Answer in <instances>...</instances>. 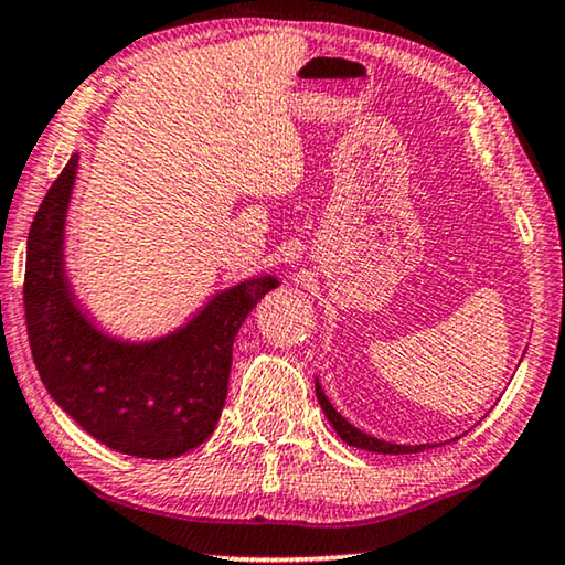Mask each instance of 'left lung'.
<instances>
[{
    "mask_svg": "<svg viewBox=\"0 0 565 565\" xmlns=\"http://www.w3.org/2000/svg\"><path fill=\"white\" fill-rule=\"evenodd\" d=\"M315 391H317V401H319V406H322L327 420H330L334 434L340 436L344 444L358 446V449H365V451H377V454H418L424 449H434V446H441V444H395V441L377 439V436H370V434L363 431V428L352 426L350 420L332 406L330 398L324 395V388H322V383H319V377L315 381ZM454 439H457V436H454Z\"/></svg>",
    "mask_w": 565,
    "mask_h": 565,
    "instance_id": "1",
    "label": "left lung"
}]
</instances>
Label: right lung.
Returning <instances> with one entry per match:
<instances>
[{
	"label": "right lung",
	"instance_id": "obj_1",
	"mask_svg": "<svg viewBox=\"0 0 565 565\" xmlns=\"http://www.w3.org/2000/svg\"><path fill=\"white\" fill-rule=\"evenodd\" d=\"M78 154L47 190L28 235L24 315L38 373L57 406L108 449L172 459L215 431L241 324L281 281L260 274L215 291L180 327L129 340L81 305L65 266Z\"/></svg>",
	"mask_w": 565,
	"mask_h": 565
}]
</instances>
